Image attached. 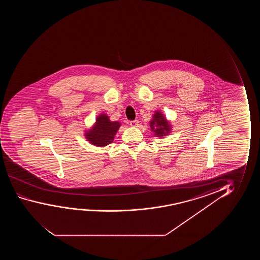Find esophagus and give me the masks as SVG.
I'll return each mask as SVG.
<instances>
[{
	"instance_id": "1",
	"label": "esophagus",
	"mask_w": 260,
	"mask_h": 260,
	"mask_svg": "<svg viewBox=\"0 0 260 260\" xmlns=\"http://www.w3.org/2000/svg\"><path fill=\"white\" fill-rule=\"evenodd\" d=\"M139 123V121L138 120H133V121H129V125L132 127H138Z\"/></svg>"
}]
</instances>
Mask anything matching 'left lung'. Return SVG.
Returning <instances> with one entry per match:
<instances>
[{
  "instance_id": "8db88e82",
  "label": "left lung",
  "mask_w": 260,
  "mask_h": 260,
  "mask_svg": "<svg viewBox=\"0 0 260 260\" xmlns=\"http://www.w3.org/2000/svg\"><path fill=\"white\" fill-rule=\"evenodd\" d=\"M150 127L152 128V132L157 136L165 135L170 132V125L168 124V121L165 120L164 115L159 112L153 115V120L150 121Z\"/></svg>"
}]
</instances>
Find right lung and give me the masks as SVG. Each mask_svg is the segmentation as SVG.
<instances>
[{"label":"right lung","instance_id":"add662e5","mask_svg":"<svg viewBox=\"0 0 260 260\" xmlns=\"http://www.w3.org/2000/svg\"><path fill=\"white\" fill-rule=\"evenodd\" d=\"M120 127L118 121H110L106 114L96 118V124L86 134L89 142L98 146H105L114 141V135Z\"/></svg>","mask_w":260,"mask_h":260}]
</instances>
